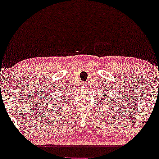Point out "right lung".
<instances>
[{
    "instance_id": "right-lung-1",
    "label": "right lung",
    "mask_w": 159,
    "mask_h": 159,
    "mask_svg": "<svg viewBox=\"0 0 159 159\" xmlns=\"http://www.w3.org/2000/svg\"><path fill=\"white\" fill-rule=\"evenodd\" d=\"M62 97H63V96H62Z\"/></svg>"
}]
</instances>
